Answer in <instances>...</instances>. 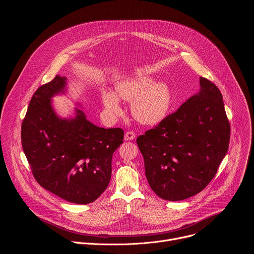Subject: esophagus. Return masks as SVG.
I'll use <instances>...</instances> for the list:
<instances>
[{
    "label": "esophagus",
    "instance_id": "obj_1",
    "mask_svg": "<svg viewBox=\"0 0 254 254\" xmlns=\"http://www.w3.org/2000/svg\"><path fill=\"white\" fill-rule=\"evenodd\" d=\"M135 138V134L133 131H127L125 133V140H132Z\"/></svg>",
    "mask_w": 254,
    "mask_h": 254
}]
</instances>
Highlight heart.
Listing matches in <instances>:
<instances>
[{"label":"heart","instance_id":"obj_1","mask_svg":"<svg viewBox=\"0 0 254 254\" xmlns=\"http://www.w3.org/2000/svg\"><path fill=\"white\" fill-rule=\"evenodd\" d=\"M115 95L112 91L102 93V103L106 112L117 117L122 114L120 99L132 101L130 111L133 118L140 124L155 126L161 123L168 115L172 93L164 82H155L148 75H136L119 82Z\"/></svg>","mask_w":254,"mask_h":254}]
</instances>
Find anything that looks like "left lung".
I'll list each match as a JSON object with an SVG mask.
<instances>
[{"label":"left lung","mask_w":254,"mask_h":254,"mask_svg":"<svg viewBox=\"0 0 254 254\" xmlns=\"http://www.w3.org/2000/svg\"><path fill=\"white\" fill-rule=\"evenodd\" d=\"M230 125L220 90L200 77V91L136 138L152 190L181 201L214 178L229 146Z\"/></svg>","instance_id":"1"}]
</instances>
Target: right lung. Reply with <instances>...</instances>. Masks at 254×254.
Here are the masks:
<instances>
[{
  "label": "right lung",
  "mask_w": 254,
  "mask_h": 254,
  "mask_svg": "<svg viewBox=\"0 0 254 254\" xmlns=\"http://www.w3.org/2000/svg\"><path fill=\"white\" fill-rule=\"evenodd\" d=\"M66 80L56 75L33 94L22 123V147L40 186L68 202L88 204L110 184L124 130L96 127L78 108L74 118L58 117L51 98L65 93Z\"/></svg>",
  "instance_id": "right-lung-1"
}]
</instances>
